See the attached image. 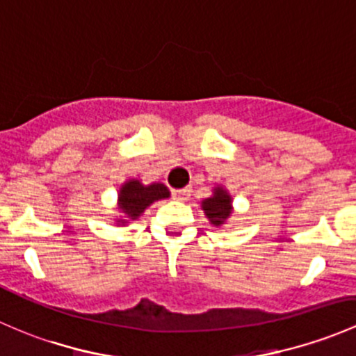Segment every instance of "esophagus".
I'll use <instances>...</instances> for the list:
<instances>
[{
	"label": "esophagus",
	"instance_id": "obj_1",
	"mask_svg": "<svg viewBox=\"0 0 356 356\" xmlns=\"http://www.w3.org/2000/svg\"><path fill=\"white\" fill-rule=\"evenodd\" d=\"M172 196H174V198L179 200V201H184V200H188L189 196H191V189H189V188L175 189V191L172 193Z\"/></svg>",
	"mask_w": 356,
	"mask_h": 356
}]
</instances>
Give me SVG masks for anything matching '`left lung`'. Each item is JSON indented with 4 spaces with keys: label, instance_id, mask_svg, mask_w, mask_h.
<instances>
[{
    "label": "left lung",
    "instance_id": "8db88e82",
    "mask_svg": "<svg viewBox=\"0 0 356 356\" xmlns=\"http://www.w3.org/2000/svg\"><path fill=\"white\" fill-rule=\"evenodd\" d=\"M201 210L207 215L208 222L213 227H224L229 218L232 217V196L224 186H215L211 189L210 198H204L201 201Z\"/></svg>",
    "mask_w": 356,
    "mask_h": 356
}]
</instances>
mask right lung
<instances>
[{"mask_svg":"<svg viewBox=\"0 0 356 356\" xmlns=\"http://www.w3.org/2000/svg\"><path fill=\"white\" fill-rule=\"evenodd\" d=\"M170 198V191L161 182L143 184L141 179H127L118 189L117 210L120 215H115V224L127 225L138 220L146 208L158 200Z\"/></svg>","mask_w":356,"mask_h":356,"instance_id":"add662e5","label":"right lung"}]
</instances>
